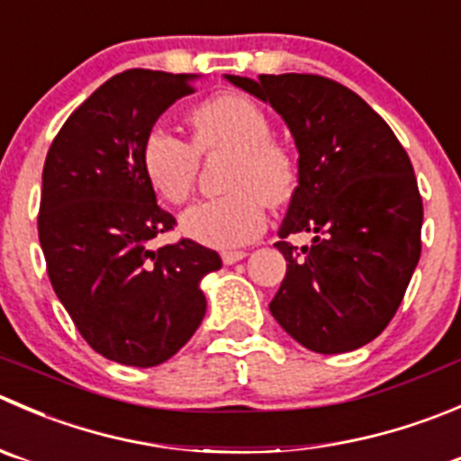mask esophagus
I'll return each instance as SVG.
<instances>
[{
	"mask_svg": "<svg viewBox=\"0 0 461 461\" xmlns=\"http://www.w3.org/2000/svg\"><path fill=\"white\" fill-rule=\"evenodd\" d=\"M221 257L225 266H231V263L236 261H243V258L248 257V252H245V249H227V252H222Z\"/></svg>",
	"mask_w": 461,
	"mask_h": 461,
	"instance_id": "esophagus-1",
	"label": "esophagus"
}]
</instances>
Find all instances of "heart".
<instances>
[{"label": "heart", "mask_w": 461, "mask_h": 461, "mask_svg": "<svg viewBox=\"0 0 461 461\" xmlns=\"http://www.w3.org/2000/svg\"><path fill=\"white\" fill-rule=\"evenodd\" d=\"M191 141L164 126L150 128L141 162L162 200H189L200 171V155L230 150L225 176L230 194L203 200L182 213V231L209 248L230 249L257 239L267 222V207L284 204L297 189V159L272 140L263 107L243 94H218L191 112Z\"/></svg>", "instance_id": "b5f03b06"}]
</instances>
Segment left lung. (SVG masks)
<instances>
[{
    "label": "left lung",
    "mask_w": 461,
    "mask_h": 461,
    "mask_svg": "<svg viewBox=\"0 0 461 461\" xmlns=\"http://www.w3.org/2000/svg\"><path fill=\"white\" fill-rule=\"evenodd\" d=\"M227 78L270 103L299 150V185L275 243L285 276L270 312L315 354L358 349L390 324L421 257L412 162L385 119L338 80ZM299 230L316 234L312 246L289 243Z\"/></svg>",
    "instance_id": "obj_1"
}]
</instances>
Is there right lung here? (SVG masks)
Masks as SVG:
<instances>
[{"instance_id":"right-lung-1","label":"right lung","mask_w":461,"mask_h":461,"mask_svg":"<svg viewBox=\"0 0 461 461\" xmlns=\"http://www.w3.org/2000/svg\"><path fill=\"white\" fill-rule=\"evenodd\" d=\"M194 76L128 69L69 114L42 168L38 236L47 275L78 333L96 354L155 367L185 347L207 311L204 275L222 266L213 249L180 239L146 177L141 146Z\"/></svg>"}]
</instances>
